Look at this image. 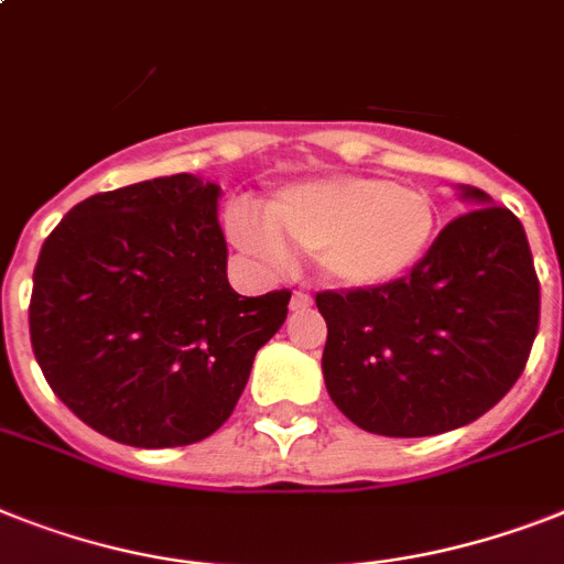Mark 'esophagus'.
Instances as JSON below:
<instances>
[{"label":"esophagus","mask_w":564,"mask_h":564,"mask_svg":"<svg viewBox=\"0 0 564 564\" xmlns=\"http://www.w3.org/2000/svg\"><path fill=\"white\" fill-rule=\"evenodd\" d=\"M311 305H314V300H311L308 293H293L291 296V311H296V314L305 308H311Z\"/></svg>","instance_id":"1"}]
</instances>
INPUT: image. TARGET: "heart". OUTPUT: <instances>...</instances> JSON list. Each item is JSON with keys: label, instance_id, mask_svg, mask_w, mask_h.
<instances>
[{"label": "heart", "instance_id": "obj_1", "mask_svg": "<svg viewBox=\"0 0 564 564\" xmlns=\"http://www.w3.org/2000/svg\"><path fill=\"white\" fill-rule=\"evenodd\" d=\"M232 245L271 268L291 253L316 256L319 276L339 291H380L415 273L438 232V209L417 187L371 175H328L279 189L262 221L236 209Z\"/></svg>", "mask_w": 564, "mask_h": 564}]
</instances>
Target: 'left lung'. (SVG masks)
Returning <instances> with one entry per match:
<instances>
[{
    "instance_id": "1",
    "label": "left lung",
    "mask_w": 564,
    "mask_h": 564,
    "mask_svg": "<svg viewBox=\"0 0 564 564\" xmlns=\"http://www.w3.org/2000/svg\"><path fill=\"white\" fill-rule=\"evenodd\" d=\"M415 273L380 291L316 293L328 325L325 389L360 430L423 438L490 412L524 371L539 279L522 221L484 189Z\"/></svg>"
}]
</instances>
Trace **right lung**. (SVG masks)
<instances>
[{"mask_svg": "<svg viewBox=\"0 0 564 564\" xmlns=\"http://www.w3.org/2000/svg\"><path fill=\"white\" fill-rule=\"evenodd\" d=\"M221 187L181 172L97 193L40 250L31 346L65 406L143 449L204 441L236 409L291 291L227 282Z\"/></svg>", "mask_w": 564, "mask_h": 564, "instance_id": "add662e5", "label": "right lung"}]
</instances>
